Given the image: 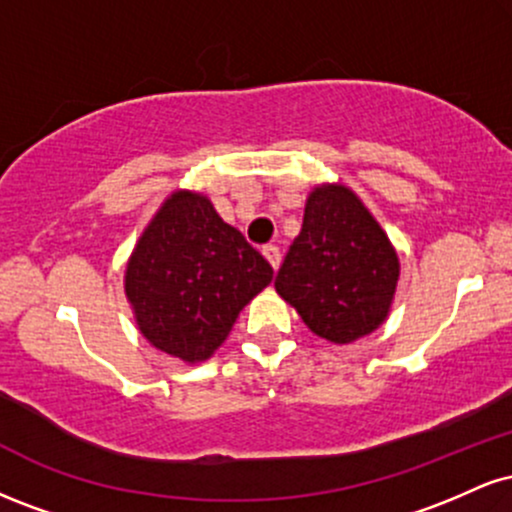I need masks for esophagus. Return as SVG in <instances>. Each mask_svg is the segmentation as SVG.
<instances>
[{
    "mask_svg": "<svg viewBox=\"0 0 512 512\" xmlns=\"http://www.w3.org/2000/svg\"><path fill=\"white\" fill-rule=\"evenodd\" d=\"M262 252H264V257H267V260H269V264H272L274 269H279V264H281V250L276 248V245H264Z\"/></svg>",
    "mask_w": 512,
    "mask_h": 512,
    "instance_id": "1",
    "label": "esophagus"
}]
</instances>
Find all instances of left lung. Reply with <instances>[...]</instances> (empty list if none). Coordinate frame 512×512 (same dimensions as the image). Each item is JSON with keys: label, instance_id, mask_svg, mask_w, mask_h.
<instances>
[{"label": "left lung", "instance_id": "1", "mask_svg": "<svg viewBox=\"0 0 512 512\" xmlns=\"http://www.w3.org/2000/svg\"><path fill=\"white\" fill-rule=\"evenodd\" d=\"M397 276V252L378 221L354 192L330 185L308 197L274 286L317 337L349 344L385 320Z\"/></svg>", "mask_w": 512, "mask_h": 512}]
</instances>
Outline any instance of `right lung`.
I'll list each match as a JSON object with an SVG mask.
<instances>
[{
	"label": "right lung",
	"instance_id": "obj_1",
	"mask_svg": "<svg viewBox=\"0 0 512 512\" xmlns=\"http://www.w3.org/2000/svg\"><path fill=\"white\" fill-rule=\"evenodd\" d=\"M272 276V264L207 197L175 192L139 238L125 291L144 337L195 363L219 349L243 305Z\"/></svg>",
	"mask_w": 512,
	"mask_h": 512
}]
</instances>
